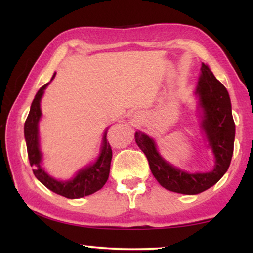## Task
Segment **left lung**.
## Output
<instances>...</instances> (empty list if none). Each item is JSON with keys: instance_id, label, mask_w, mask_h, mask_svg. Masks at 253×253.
<instances>
[{"instance_id": "left-lung-1", "label": "left lung", "mask_w": 253, "mask_h": 253, "mask_svg": "<svg viewBox=\"0 0 253 253\" xmlns=\"http://www.w3.org/2000/svg\"><path fill=\"white\" fill-rule=\"evenodd\" d=\"M197 94L204 110L202 126L215 157V166L212 171L190 174L172 167L158 153L153 139L145 133H134L136 143L146 155L152 174L160 185L169 191L184 195H197L219 182L229 168L234 152L235 123L229 94L204 63Z\"/></svg>"}]
</instances>
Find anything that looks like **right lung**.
I'll list each match as a JSON object with an SVG mask.
<instances>
[{
  "label": "right lung",
  "mask_w": 253,
  "mask_h": 253,
  "mask_svg": "<svg viewBox=\"0 0 253 253\" xmlns=\"http://www.w3.org/2000/svg\"><path fill=\"white\" fill-rule=\"evenodd\" d=\"M55 77V74L53 78ZM51 78V79H53ZM47 85H43L36 94L29 116L24 126L27 155H29L30 165L33 167V174L42 184L51 191L65 197V198L76 199L89 196L102 188L109 177L110 162H112L113 152L109 143H107V133L103 136V146L101 154L94 164L87 168L82 169L70 181L62 182L51 178L43 168L41 167V152L39 150V137H38V123L41 117L40 100Z\"/></svg>",
  "instance_id": "obj_1"
}]
</instances>
